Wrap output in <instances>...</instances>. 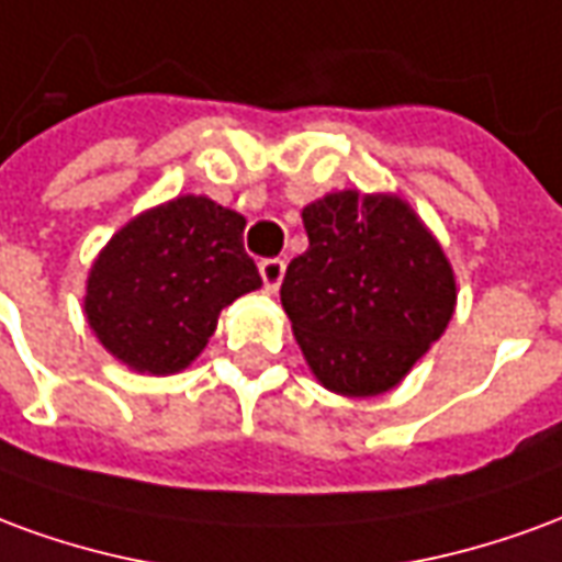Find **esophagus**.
Wrapping results in <instances>:
<instances>
[{"mask_svg": "<svg viewBox=\"0 0 562 562\" xmlns=\"http://www.w3.org/2000/svg\"><path fill=\"white\" fill-rule=\"evenodd\" d=\"M258 273H261L265 289H268V292H277L282 277H285V261H282V258H265V261L258 265Z\"/></svg>", "mask_w": 562, "mask_h": 562, "instance_id": "esophagus-1", "label": "esophagus"}]
</instances>
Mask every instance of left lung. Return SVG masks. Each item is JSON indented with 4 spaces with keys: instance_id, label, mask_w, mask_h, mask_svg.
Returning <instances> with one entry per match:
<instances>
[{
    "instance_id": "obj_1",
    "label": "left lung",
    "mask_w": 562,
    "mask_h": 562,
    "mask_svg": "<svg viewBox=\"0 0 562 562\" xmlns=\"http://www.w3.org/2000/svg\"><path fill=\"white\" fill-rule=\"evenodd\" d=\"M310 249L280 297L306 364L325 389L373 397L394 389L454 313V273L409 204L334 192L304 207Z\"/></svg>"
}]
</instances>
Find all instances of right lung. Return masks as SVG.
<instances>
[{"mask_svg": "<svg viewBox=\"0 0 562 562\" xmlns=\"http://www.w3.org/2000/svg\"><path fill=\"white\" fill-rule=\"evenodd\" d=\"M244 228L240 213L195 195L120 228L92 265L83 304L104 349L153 376L192 364L222 306L261 285Z\"/></svg>", "mask_w": 562, "mask_h": 562, "instance_id": "obj_1", "label": "right lung"}]
</instances>
